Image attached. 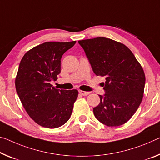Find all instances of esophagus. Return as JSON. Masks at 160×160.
Masks as SVG:
<instances>
[{
  "label": "esophagus",
  "instance_id": "1",
  "mask_svg": "<svg viewBox=\"0 0 160 160\" xmlns=\"http://www.w3.org/2000/svg\"><path fill=\"white\" fill-rule=\"evenodd\" d=\"M79 93L80 94V95H84V96H86V95H89V94H90V92H86V91L79 90Z\"/></svg>",
  "mask_w": 160,
  "mask_h": 160
}]
</instances>
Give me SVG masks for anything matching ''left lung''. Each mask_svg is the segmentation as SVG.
Listing matches in <instances>:
<instances>
[{
  "label": "left lung",
  "mask_w": 160,
  "mask_h": 160,
  "mask_svg": "<svg viewBox=\"0 0 160 160\" xmlns=\"http://www.w3.org/2000/svg\"><path fill=\"white\" fill-rule=\"evenodd\" d=\"M93 72L105 77L104 96L93 108L95 117L108 127L126 123L142 100L145 75L132 52L121 42L99 37L78 41Z\"/></svg>",
  "instance_id": "1"
}]
</instances>
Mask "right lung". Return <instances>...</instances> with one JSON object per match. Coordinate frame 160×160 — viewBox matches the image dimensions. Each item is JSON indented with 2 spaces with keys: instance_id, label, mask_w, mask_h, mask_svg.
<instances>
[{
  "instance_id": "1",
  "label": "right lung",
  "mask_w": 160,
  "mask_h": 160,
  "mask_svg": "<svg viewBox=\"0 0 160 160\" xmlns=\"http://www.w3.org/2000/svg\"><path fill=\"white\" fill-rule=\"evenodd\" d=\"M75 42H44L28 50L20 62L16 92L28 115L44 128H59L72 114L78 91L58 90L50 82L58 79L62 55Z\"/></svg>"
}]
</instances>
